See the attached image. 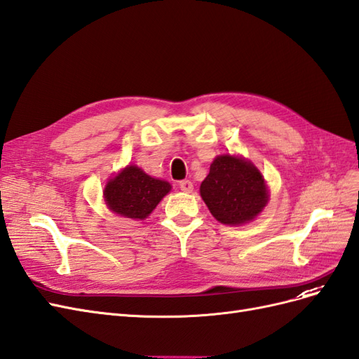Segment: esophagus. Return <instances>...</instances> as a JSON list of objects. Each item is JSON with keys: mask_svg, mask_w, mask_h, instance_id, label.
Returning a JSON list of instances; mask_svg holds the SVG:
<instances>
[{"mask_svg": "<svg viewBox=\"0 0 359 359\" xmlns=\"http://www.w3.org/2000/svg\"><path fill=\"white\" fill-rule=\"evenodd\" d=\"M180 189H181L182 191H186V193H191V191H193V182L189 181V180L180 181Z\"/></svg>", "mask_w": 359, "mask_h": 359, "instance_id": "34e87169", "label": "esophagus"}]
</instances>
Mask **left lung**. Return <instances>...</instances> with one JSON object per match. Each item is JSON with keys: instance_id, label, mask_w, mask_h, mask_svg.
Returning a JSON list of instances; mask_svg holds the SVG:
<instances>
[{"instance_id": "left-lung-1", "label": "left lung", "mask_w": 359, "mask_h": 359, "mask_svg": "<svg viewBox=\"0 0 359 359\" xmlns=\"http://www.w3.org/2000/svg\"><path fill=\"white\" fill-rule=\"evenodd\" d=\"M201 196L215 220L232 226L255 220L269 201L262 173L250 160L231 154L214 158Z\"/></svg>"}]
</instances>
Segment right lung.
Listing matches in <instances>:
<instances>
[{"label": "right lung", "instance_id": "add662e5", "mask_svg": "<svg viewBox=\"0 0 359 359\" xmlns=\"http://www.w3.org/2000/svg\"><path fill=\"white\" fill-rule=\"evenodd\" d=\"M170 189L168 181L149 177L140 168L128 165L107 181L103 196L112 212L127 219L144 220Z\"/></svg>", "mask_w": 359, "mask_h": 359}]
</instances>
